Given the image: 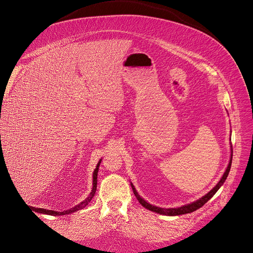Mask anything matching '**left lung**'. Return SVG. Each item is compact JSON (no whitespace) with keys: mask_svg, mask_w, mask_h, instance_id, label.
<instances>
[{"mask_svg":"<svg viewBox=\"0 0 253 253\" xmlns=\"http://www.w3.org/2000/svg\"><path fill=\"white\" fill-rule=\"evenodd\" d=\"M232 153H233V152H232V147H231V157H230V162H229V165H228L227 169H226V171H225V173H224V175H223V177H221L220 180L217 182V185H216L215 187H214V188L210 191V192H208L205 196H203L202 198H200V200L196 201V202L191 203V204H189V205L181 206V207H179V208H169V209H167V208H159V207L153 206V205H151V204L145 202V201L143 200V198H141L140 195H139L138 193H137V191H136L135 187L133 186V183L131 182L133 192H134V194H135L137 200H138V202L144 207V208H145V209H149V210H151V211H153V212L163 214V215H170V216L181 215V214L191 213V212H193V211H195V210H197V209H200L201 207H203L207 202H208V201L210 200V198H211L214 194H215V193L217 192V190H218L221 186H223V183L225 182V180H226L227 177H228L229 172H230L231 163H232Z\"/></svg>","mask_w":253,"mask_h":253,"instance_id":"obj_1","label":"left lung"}]
</instances>
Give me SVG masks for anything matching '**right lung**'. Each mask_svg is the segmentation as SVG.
Segmentation results:
<instances>
[{
    "label": "right lung",
    "mask_w": 253,
    "mask_h": 253,
    "mask_svg": "<svg viewBox=\"0 0 253 253\" xmlns=\"http://www.w3.org/2000/svg\"><path fill=\"white\" fill-rule=\"evenodd\" d=\"M100 163H101V159L99 160V163L96 167V169L93 173V189H91V192L89 193V195L84 200L82 203H80L79 205L75 206L74 208L70 209V210H66V211H63V212H58V211H53V210H46V209H42V208H36V212L38 213H43V214H47V215H65V214H70V213H73V212H76L78 211L80 209H83L84 207H86L88 205V203L91 201V198L94 197L95 193H96V190H97V175H98V170H99V166H100Z\"/></svg>",
    "instance_id": "add662e5"
}]
</instances>
